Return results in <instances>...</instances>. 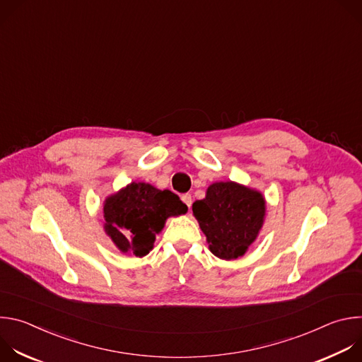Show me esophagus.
<instances>
[{"instance_id": "obj_1", "label": "esophagus", "mask_w": 362, "mask_h": 362, "mask_svg": "<svg viewBox=\"0 0 362 362\" xmlns=\"http://www.w3.org/2000/svg\"><path fill=\"white\" fill-rule=\"evenodd\" d=\"M182 200L187 206V208H190V206H192V194H189V193L182 194Z\"/></svg>"}]
</instances>
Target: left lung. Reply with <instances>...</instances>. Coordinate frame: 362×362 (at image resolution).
I'll return each instance as SVG.
<instances>
[{"instance_id":"left-lung-1","label":"left lung","mask_w":362,"mask_h":362,"mask_svg":"<svg viewBox=\"0 0 362 362\" xmlns=\"http://www.w3.org/2000/svg\"><path fill=\"white\" fill-rule=\"evenodd\" d=\"M193 216L206 236L209 250L219 259L243 256L259 236L267 200L262 192L236 182H216L192 206Z\"/></svg>"}]
</instances>
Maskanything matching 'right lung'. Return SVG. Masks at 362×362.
Here are the masks:
<instances>
[{"label": "right lung", "mask_w": 362, "mask_h": 362, "mask_svg": "<svg viewBox=\"0 0 362 362\" xmlns=\"http://www.w3.org/2000/svg\"><path fill=\"white\" fill-rule=\"evenodd\" d=\"M186 212L187 206L173 192L132 182L106 197L103 228L122 253L143 257L153 249L166 221Z\"/></svg>", "instance_id": "right-lung-1"}]
</instances>
